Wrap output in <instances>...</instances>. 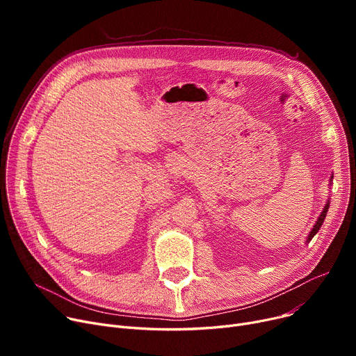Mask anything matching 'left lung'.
Wrapping results in <instances>:
<instances>
[{
	"label": "left lung",
	"instance_id": "left-lung-1",
	"mask_svg": "<svg viewBox=\"0 0 356 356\" xmlns=\"http://www.w3.org/2000/svg\"><path fill=\"white\" fill-rule=\"evenodd\" d=\"M327 208H329V203H326V207H325V209H323V212L321 213V216H319V219L316 220V225L313 227V229L310 231V234H309V236H307V241H312V238L317 234V231L321 229V227H322V223H323V220H325V218H326V212H327Z\"/></svg>",
	"mask_w": 356,
	"mask_h": 356
}]
</instances>
